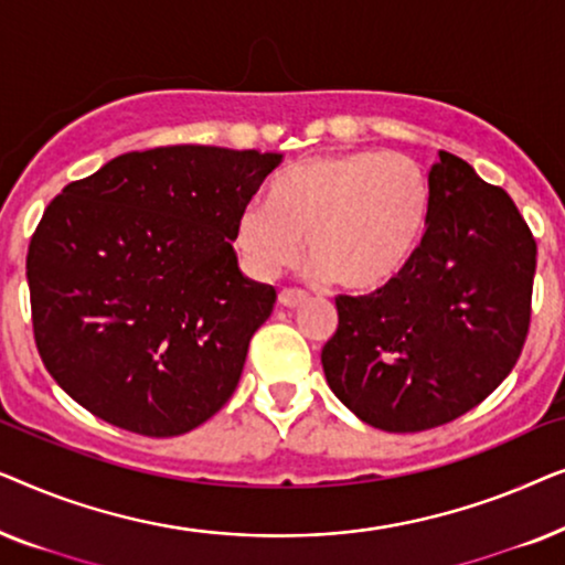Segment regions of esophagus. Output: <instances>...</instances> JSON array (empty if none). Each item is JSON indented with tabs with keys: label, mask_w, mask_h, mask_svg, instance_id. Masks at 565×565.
Masks as SVG:
<instances>
[{
	"label": "esophagus",
	"mask_w": 565,
	"mask_h": 565,
	"mask_svg": "<svg viewBox=\"0 0 565 565\" xmlns=\"http://www.w3.org/2000/svg\"><path fill=\"white\" fill-rule=\"evenodd\" d=\"M306 292L300 290H292V288H282L280 296H277V300H280V306L285 308H298L300 303H306Z\"/></svg>",
	"instance_id": "34e87169"
}]
</instances>
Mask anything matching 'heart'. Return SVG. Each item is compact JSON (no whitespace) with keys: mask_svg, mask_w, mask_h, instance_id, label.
<instances>
[{"mask_svg":"<svg viewBox=\"0 0 565 565\" xmlns=\"http://www.w3.org/2000/svg\"><path fill=\"white\" fill-rule=\"evenodd\" d=\"M431 192L406 153L347 151L285 172L273 203L254 198L236 215L234 246L246 273L267 280L313 254V277L347 292H375L398 280L419 252Z\"/></svg>","mask_w":565,"mask_h":565,"instance_id":"heart-1","label":"heart"}]
</instances>
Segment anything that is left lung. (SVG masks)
<instances>
[{"mask_svg": "<svg viewBox=\"0 0 565 565\" xmlns=\"http://www.w3.org/2000/svg\"><path fill=\"white\" fill-rule=\"evenodd\" d=\"M429 221L404 275L339 296L323 344L329 388L370 427L424 431L499 388L530 331L537 244L514 200L439 151Z\"/></svg>", "mask_w": 565, "mask_h": 565, "instance_id": "left-lung-1", "label": "left lung"}]
</instances>
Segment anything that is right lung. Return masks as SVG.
<instances>
[{
  "instance_id": "right-lung-1",
  "label": "right lung",
  "mask_w": 565,
  "mask_h": 565,
  "mask_svg": "<svg viewBox=\"0 0 565 565\" xmlns=\"http://www.w3.org/2000/svg\"><path fill=\"white\" fill-rule=\"evenodd\" d=\"M282 153L130 151L68 182L28 246L43 365L76 404L143 437L200 427L234 396L273 285L242 275L234 223Z\"/></svg>"
}]
</instances>
